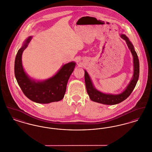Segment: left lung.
Returning a JSON list of instances; mask_svg holds the SVG:
<instances>
[{
	"label": "left lung",
	"instance_id": "1",
	"mask_svg": "<svg viewBox=\"0 0 152 152\" xmlns=\"http://www.w3.org/2000/svg\"><path fill=\"white\" fill-rule=\"evenodd\" d=\"M120 37L124 40H125L126 43L130 50L133 58L134 69L133 76L128 86L121 93L118 94H105L99 91L94 87L88 73L87 72L86 70H84V77L87 93L92 101L105 105L117 104L126 99L129 96L136 86L140 73V64L137 55L134 50L133 45L129 40V38L124 34H121Z\"/></svg>",
	"mask_w": 152,
	"mask_h": 152
}]
</instances>
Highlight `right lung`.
I'll return each instance as SVG.
<instances>
[{"mask_svg":"<svg viewBox=\"0 0 152 152\" xmlns=\"http://www.w3.org/2000/svg\"><path fill=\"white\" fill-rule=\"evenodd\" d=\"M32 39H26L18 50L15 60V75L23 94L31 101L48 104L61 100L65 94L68 81L73 72L76 63L71 61L63 65L53 76L42 81L31 78L25 72L22 64V54Z\"/></svg>","mask_w":152,"mask_h":152,"instance_id":"1","label":"right lung"}]
</instances>
